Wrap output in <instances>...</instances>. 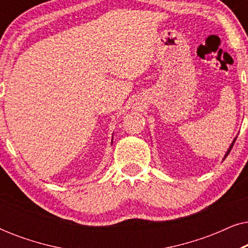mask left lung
Masks as SVG:
<instances>
[{
    "label": "left lung",
    "mask_w": 248,
    "mask_h": 248,
    "mask_svg": "<svg viewBox=\"0 0 248 248\" xmlns=\"http://www.w3.org/2000/svg\"><path fill=\"white\" fill-rule=\"evenodd\" d=\"M236 139H237V138H235V139H233V141L232 142V144H230V147H229V149H228V150H227V154L225 155V158H223V160H225V159H226V157H227V155H229V152H230V151H232V147H233V143H235Z\"/></svg>",
    "instance_id": "8db88e82"
}]
</instances>
